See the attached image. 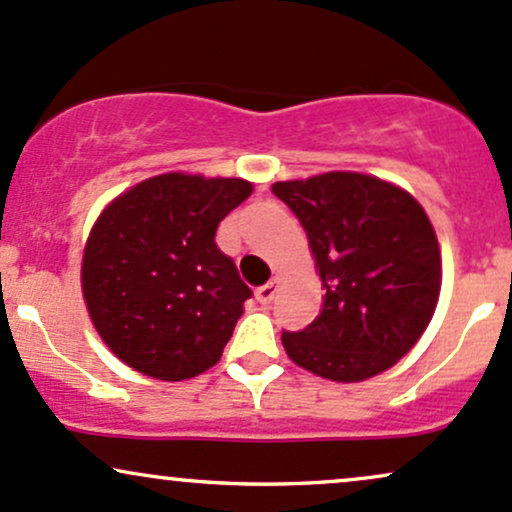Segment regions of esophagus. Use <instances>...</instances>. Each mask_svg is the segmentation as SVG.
Wrapping results in <instances>:
<instances>
[{
    "label": "esophagus",
    "instance_id": "obj_1",
    "mask_svg": "<svg viewBox=\"0 0 512 512\" xmlns=\"http://www.w3.org/2000/svg\"><path fill=\"white\" fill-rule=\"evenodd\" d=\"M276 291H279V279L267 281V284L257 289V301H260V303H272V298L276 296Z\"/></svg>",
    "mask_w": 512,
    "mask_h": 512
}]
</instances>
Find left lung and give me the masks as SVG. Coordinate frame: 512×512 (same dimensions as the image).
I'll list each match as a JSON object with an SVG mask.
<instances>
[{
	"instance_id": "left-lung-1",
	"label": "left lung",
	"mask_w": 512,
	"mask_h": 512,
	"mask_svg": "<svg viewBox=\"0 0 512 512\" xmlns=\"http://www.w3.org/2000/svg\"><path fill=\"white\" fill-rule=\"evenodd\" d=\"M272 192L308 233L325 289L320 315L281 334L286 354L334 383L395 366L431 322L443 279L424 207L392 182L344 170L274 182Z\"/></svg>"
}]
</instances>
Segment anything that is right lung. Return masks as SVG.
<instances>
[{
    "instance_id": "add662e5",
    "label": "right lung",
    "mask_w": 512,
    "mask_h": 512,
    "mask_svg": "<svg viewBox=\"0 0 512 512\" xmlns=\"http://www.w3.org/2000/svg\"><path fill=\"white\" fill-rule=\"evenodd\" d=\"M250 195L243 178L163 173L103 209L86 240L81 291L122 363L175 383L219 361L252 291L214 238Z\"/></svg>"
}]
</instances>
